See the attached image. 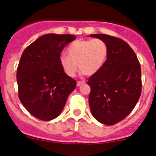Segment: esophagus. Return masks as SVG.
I'll use <instances>...</instances> for the list:
<instances>
[{
	"label": "esophagus",
	"instance_id": "1",
	"mask_svg": "<svg viewBox=\"0 0 156 156\" xmlns=\"http://www.w3.org/2000/svg\"><path fill=\"white\" fill-rule=\"evenodd\" d=\"M85 83V81H77V86H81Z\"/></svg>",
	"mask_w": 156,
	"mask_h": 156
}]
</instances>
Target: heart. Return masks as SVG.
<instances>
[{"label":"heart","mask_w":156,"mask_h":156,"mask_svg":"<svg viewBox=\"0 0 156 156\" xmlns=\"http://www.w3.org/2000/svg\"><path fill=\"white\" fill-rule=\"evenodd\" d=\"M68 56L60 57V63L64 72L69 76L76 73L77 65L85 75H92L100 70L108 55V46L103 40H78L68 48Z\"/></svg>","instance_id":"b5f03b06"}]
</instances>
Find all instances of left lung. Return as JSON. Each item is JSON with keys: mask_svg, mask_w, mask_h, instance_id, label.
<instances>
[{"mask_svg": "<svg viewBox=\"0 0 156 156\" xmlns=\"http://www.w3.org/2000/svg\"><path fill=\"white\" fill-rule=\"evenodd\" d=\"M108 46L106 61L88 78V102L92 116L100 123L113 125L127 117L141 93V70L132 48L123 40L106 34H92Z\"/></svg>", "mask_w": 156, "mask_h": 156, "instance_id": "obj_1", "label": "left lung"}]
</instances>
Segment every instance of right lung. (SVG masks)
<instances>
[{"label": "right lung", "instance_id": "obj_1", "mask_svg": "<svg viewBox=\"0 0 156 156\" xmlns=\"http://www.w3.org/2000/svg\"><path fill=\"white\" fill-rule=\"evenodd\" d=\"M72 35L47 34L28 46L17 68L19 97L28 111L39 120H51L60 115L76 81L67 75L60 63Z\"/></svg>", "mask_w": 156, "mask_h": 156}]
</instances>
